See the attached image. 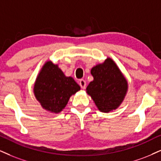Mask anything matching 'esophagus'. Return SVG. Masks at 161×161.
Segmentation results:
<instances>
[{
    "label": "esophagus",
    "mask_w": 161,
    "mask_h": 161,
    "mask_svg": "<svg viewBox=\"0 0 161 161\" xmlns=\"http://www.w3.org/2000/svg\"><path fill=\"white\" fill-rule=\"evenodd\" d=\"M79 85H80L81 89H83V90L86 89V81L84 80H80V82H79Z\"/></svg>",
    "instance_id": "esophagus-1"
}]
</instances>
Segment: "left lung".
I'll return each instance as SVG.
<instances>
[{"label": "left lung", "mask_w": 161, "mask_h": 161, "mask_svg": "<svg viewBox=\"0 0 161 161\" xmlns=\"http://www.w3.org/2000/svg\"><path fill=\"white\" fill-rule=\"evenodd\" d=\"M94 80L86 87L98 110L108 113L119 106L128 90V83L110 58L91 69Z\"/></svg>", "instance_id": "left-lung-1"}]
</instances>
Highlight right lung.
<instances>
[{
	"label": "right lung",
	"mask_w": 161,
	"mask_h": 161,
	"mask_svg": "<svg viewBox=\"0 0 161 161\" xmlns=\"http://www.w3.org/2000/svg\"><path fill=\"white\" fill-rule=\"evenodd\" d=\"M80 89L72 77H65L57 65L48 61L37 77L34 93L43 108L59 113L65 108L71 95Z\"/></svg>",
	"instance_id": "add662e5"
}]
</instances>
